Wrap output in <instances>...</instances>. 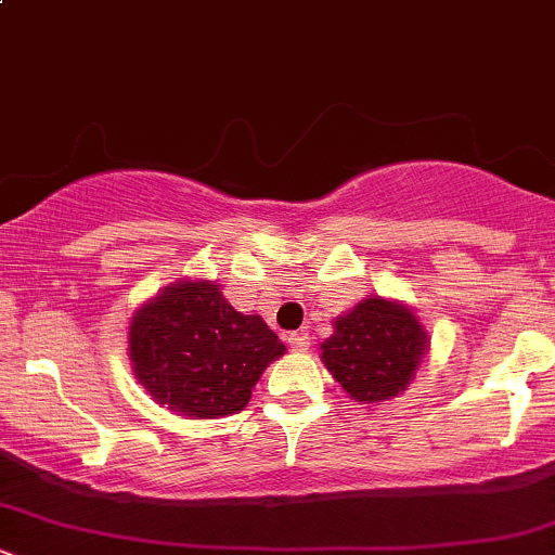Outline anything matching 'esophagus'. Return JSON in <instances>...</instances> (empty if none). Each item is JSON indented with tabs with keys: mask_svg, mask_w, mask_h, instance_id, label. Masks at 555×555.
<instances>
[{
	"mask_svg": "<svg viewBox=\"0 0 555 555\" xmlns=\"http://www.w3.org/2000/svg\"><path fill=\"white\" fill-rule=\"evenodd\" d=\"M286 341H289V347L295 349V352H305V349H308V344H310L308 334H302V331H295V334H289V336H286Z\"/></svg>",
	"mask_w": 555,
	"mask_h": 555,
	"instance_id": "34e87169",
	"label": "esophagus"
}]
</instances>
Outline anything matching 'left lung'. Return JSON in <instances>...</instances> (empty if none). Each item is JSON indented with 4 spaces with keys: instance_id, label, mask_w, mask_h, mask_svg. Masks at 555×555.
Wrapping results in <instances>:
<instances>
[{
    "instance_id": "left-lung-1",
    "label": "left lung",
    "mask_w": 555,
    "mask_h": 555,
    "mask_svg": "<svg viewBox=\"0 0 555 555\" xmlns=\"http://www.w3.org/2000/svg\"><path fill=\"white\" fill-rule=\"evenodd\" d=\"M428 349V331L410 305L367 295L334 318V334L321 344V360L349 399L378 404L406 391Z\"/></svg>"
}]
</instances>
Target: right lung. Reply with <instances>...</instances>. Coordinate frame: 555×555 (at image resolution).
Masks as SVG:
<instances>
[{"mask_svg": "<svg viewBox=\"0 0 555 555\" xmlns=\"http://www.w3.org/2000/svg\"><path fill=\"white\" fill-rule=\"evenodd\" d=\"M286 347L260 315L229 305L211 279H180L130 318L127 354L138 384L175 415H237Z\"/></svg>", "mask_w": 555, "mask_h": 555, "instance_id": "right-lung-1", "label": "right lung"}]
</instances>
